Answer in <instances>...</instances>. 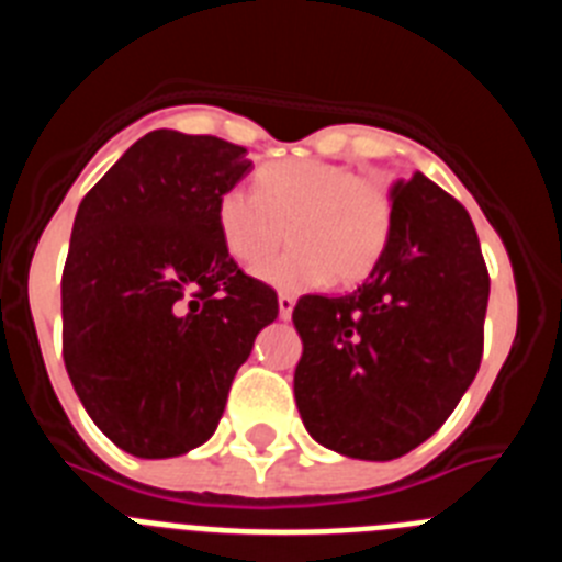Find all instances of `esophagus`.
Segmentation results:
<instances>
[{
	"label": "esophagus",
	"instance_id": "34e87169",
	"mask_svg": "<svg viewBox=\"0 0 562 562\" xmlns=\"http://www.w3.org/2000/svg\"><path fill=\"white\" fill-rule=\"evenodd\" d=\"M292 310H295V297L281 292V295H278V315H281V321H290Z\"/></svg>",
	"mask_w": 562,
	"mask_h": 562
}]
</instances>
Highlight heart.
Returning a JSON list of instances; mask_svg holds the SVG:
<instances>
[{
    "mask_svg": "<svg viewBox=\"0 0 562 562\" xmlns=\"http://www.w3.org/2000/svg\"><path fill=\"white\" fill-rule=\"evenodd\" d=\"M284 227L292 247L258 267L265 284L286 292L357 284L389 245L391 196L382 182L346 166L278 160L258 168L256 191L233 186L216 200V231L238 265L270 258Z\"/></svg>",
    "mask_w": 562,
    "mask_h": 562,
    "instance_id": "heart-1",
    "label": "heart"
}]
</instances>
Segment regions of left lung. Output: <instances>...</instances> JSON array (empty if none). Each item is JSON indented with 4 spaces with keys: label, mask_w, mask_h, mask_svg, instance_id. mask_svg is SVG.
I'll list each match as a JSON object with an SVG mask.
<instances>
[{
    "label": "left lung",
    "mask_w": 562,
    "mask_h": 562,
    "mask_svg": "<svg viewBox=\"0 0 562 562\" xmlns=\"http://www.w3.org/2000/svg\"><path fill=\"white\" fill-rule=\"evenodd\" d=\"M389 196V245L366 284L292 312L304 428L362 461L411 453L453 414L479 371L490 297L470 213L425 173Z\"/></svg>",
    "instance_id": "left-lung-1"
}]
</instances>
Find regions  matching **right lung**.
Listing matches in <instances>:
<instances>
[{"label": "right lung", "instance_id": "add662e5", "mask_svg": "<svg viewBox=\"0 0 562 562\" xmlns=\"http://www.w3.org/2000/svg\"><path fill=\"white\" fill-rule=\"evenodd\" d=\"M252 162L220 137L157 128L78 205L61 278L64 366L98 428L137 459L213 436L238 366L278 317L216 231Z\"/></svg>", "mask_w": 562, "mask_h": 562}]
</instances>
